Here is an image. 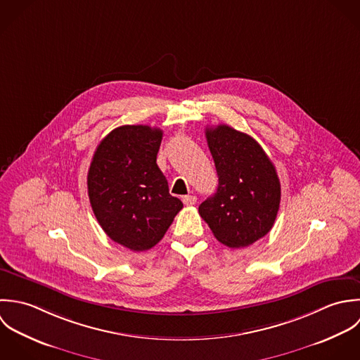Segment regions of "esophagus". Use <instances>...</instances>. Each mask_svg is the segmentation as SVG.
Listing matches in <instances>:
<instances>
[{"mask_svg": "<svg viewBox=\"0 0 360 360\" xmlns=\"http://www.w3.org/2000/svg\"><path fill=\"white\" fill-rule=\"evenodd\" d=\"M182 202H184V205H186V206H193V205H196L198 198L193 196V195H188V196H184V198H182Z\"/></svg>", "mask_w": 360, "mask_h": 360, "instance_id": "34e87169", "label": "esophagus"}]
</instances>
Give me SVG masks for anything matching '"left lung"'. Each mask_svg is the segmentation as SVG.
I'll return each instance as SVG.
<instances>
[{
    "label": "left lung",
    "instance_id": "1",
    "mask_svg": "<svg viewBox=\"0 0 360 360\" xmlns=\"http://www.w3.org/2000/svg\"><path fill=\"white\" fill-rule=\"evenodd\" d=\"M206 139L218 186L199 214L222 245L246 248L267 235L277 218L281 185L276 167L252 136L228 125L207 128Z\"/></svg>",
    "mask_w": 360,
    "mask_h": 360
}]
</instances>
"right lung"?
I'll list each match as a JSON object with an SVG mask.
<instances>
[{
	"label": "right lung",
	"instance_id": "right-lung-1",
	"mask_svg": "<svg viewBox=\"0 0 360 360\" xmlns=\"http://www.w3.org/2000/svg\"><path fill=\"white\" fill-rule=\"evenodd\" d=\"M162 131L124 125L97 146L87 174L93 213L117 243L143 252L157 245L181 209L157 165Z\"/></svg>",
	"mask_w": 360,
	"mask_h": 360
}]
</instances>
